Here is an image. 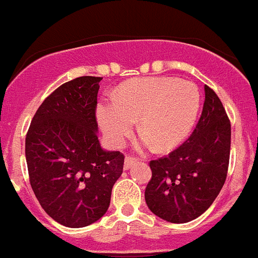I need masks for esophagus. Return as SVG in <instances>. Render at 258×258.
<instances>
[{
  "instance_id": "obj_1",
  "label": "esophagus",
  "mask_w": 258,
  "mask_h": 258,
  "mask_svg": "<svg viewBox=\"0 0 258 258\" xmlns=\"http://www.w3.org/2000/svg\"><path fill=\"white\" fill-rule=\"evenodd\" d=\"M136 161H137L136 157H132V156H126V157H125V162H124V169L125 170L131 169V167L133 166L134 164H136Z\"/></svg>"
}]
</instances>
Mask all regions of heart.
<instances>
[{
  "instance_id": "obj_1",
  "label": "heart",
  "mask_w": 258,
  "mask_h": 258,
  "mask_svg": "<svg viewBox=\"0 0 258 258\" xmlns=\"http://www.w3.org/2000/svg\"><path fill=\"white\" fill-rule=\"evenodd\" d=\"M200 108V92L190 82L147 78L126 83L115 100L103 101L97 116L106 138L121 145L141 117L139 131L158 150L175 147L188 136Z\"/></svg>"
}]
</instances>
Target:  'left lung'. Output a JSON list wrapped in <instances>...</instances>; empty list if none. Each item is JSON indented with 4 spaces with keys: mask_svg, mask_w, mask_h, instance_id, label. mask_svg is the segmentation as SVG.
Instances as JSON below:
<instances>
[{
    "mask_svg": "<svg viewBox=\"0 0 258 258\" xmlns=\"http://www.w3.org/2000/svg\"><path fill=\"white\" fill-rule=\"evenodd\" d=\"M205 94L202 113L190 137L167 156L150 161L152 176L146 186V203L169 223H188L201 216L228 175L230 120L209 86Z\"/></svg>",
    "mask_w": 258,
    "mask_h": 258,
    "instance_id": "left-lung-1",
    "label": "left lung"
}]
</instances>
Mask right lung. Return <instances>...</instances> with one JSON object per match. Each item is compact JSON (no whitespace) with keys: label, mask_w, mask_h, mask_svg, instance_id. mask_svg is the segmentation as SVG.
Wrapping results in <instances>:
<instances>
[{"label":"right lung","mask_w":258,"mask_h":258,"mask_svg":"<svg viewBox=\"0 0 258 258\" xmlns=\"http://www.w3.org/2000/svg\"><path fill=\"white\" fill-rule=\"evenodd\" d=\"M102 78L79 77L42 102L25 138L33 192L42 209L69 228L96 223L110 206L124 155L101 148L97 93Z\"/></svg>","instance_id":"right-lung-1"}]
</instances>
